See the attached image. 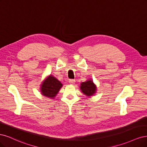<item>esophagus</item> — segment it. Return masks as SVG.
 Wrapping results in <instances>:
<instances>
[{"mask_svg": "<svg viewBox=\"0 0 147 147\" xmlns=\"http://www.w3.org/2000/svg\"><path fill=\"white\" fill-rule=\"evenodd\" d=\"M69 82L70 84H73L75 83V80H74V79H69Z\"/></svg>", "mask_w": 147, "mask_h": 147, "instance_id": "1", "label": "esophagus"}]
</instances>
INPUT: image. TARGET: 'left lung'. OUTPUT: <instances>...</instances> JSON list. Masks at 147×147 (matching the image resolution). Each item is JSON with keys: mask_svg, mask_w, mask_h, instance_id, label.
Returning <instances> with one entry per match:
<instances>
[{"mask_svg": "<svg viewBox=\"0 0 147 147\" xmlns=\"http://www.w3.org/2000/svg\"><path fill=\"white\" fill-rule=\"evenodd\" d=\"M80 90L87 96H92L96 93V87L91 79L80 84Z\"/></svg>", "mask_w": 147, "mask_h": 147, "instance_id": "1", "label": "left lung"}]
</instances>
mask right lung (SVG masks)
<instances>
[{
  "label": "right lung",
  "instance_id": "add662e5",
  "mask_svg": "<svg viewBox=\"0 0 147 147\" xmlns=\"http://www.w3.org/2000/svg\"><path fill=\"white\" fill-rule=\"evenodd\" d=\"M61 87L62 84L53 76L50 75L42 82L41 85L40 91L43 96L54 99Z\"/></svg>",
  "mask_w": 147,
  "mask_h": 147
}]
</instances>
